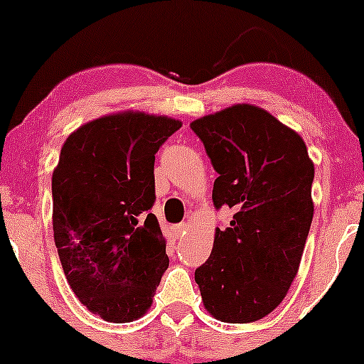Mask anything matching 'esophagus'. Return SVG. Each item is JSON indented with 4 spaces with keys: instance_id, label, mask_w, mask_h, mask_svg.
<instances>
[{
    "instance_id": "obj_1",
    "label": "esophagus",
    "mask_w": 364,
    "mask_h": 364,
    "mask_svg": "<svg viewBox=\"0 0 364 364\" xmlns=\"http://www.w3.org/2000/svg\"><path fill=\"white\" fill-rule=\"evenodd\" d=\"M186 231H188V223H181L173 228V232L176 237H181L183 235H186Z\"/></svg>"
}]
</instances>
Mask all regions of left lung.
<instances>
[{
    "mask_svg": "<svg viewBox=\"0 0 364 364\" xmlns=\"http://www.w3.org/2000/svg\"><path fill=\"white\" fill-rule=\"evenodd\" d=\"M190 127L219 173L214 205L236 212L229 228H215L195 281L214 318L252 323L282 303L298 275L315 166L301 135L255 104H232Z\"/></svg>",
    "mask_w": 364,
    "mask_h": 364,
    "instance_id": "left-lung-1",
    "label": "left lung"
}]
</instances>
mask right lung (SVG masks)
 Wrapping results in <instances>:
<instances>
[{
  "instance_id": "1",
  "label": "right lung",
  "mask_w": 364,
  "mask_h": 364,
  "mask_svg": "<svg viewBox=\"0 0 364 364\" xmlns=\"http://www.w3.org/2000/svg\"><path fill=\"white\" fill-rule=\"evenodd\" d=\"M181 121L144 111L101 116L70 133L53 173L54 243L83 306L111 323L139 320L169 267L149 214L156 152Z\"/></svg>"
}]
</instances>
